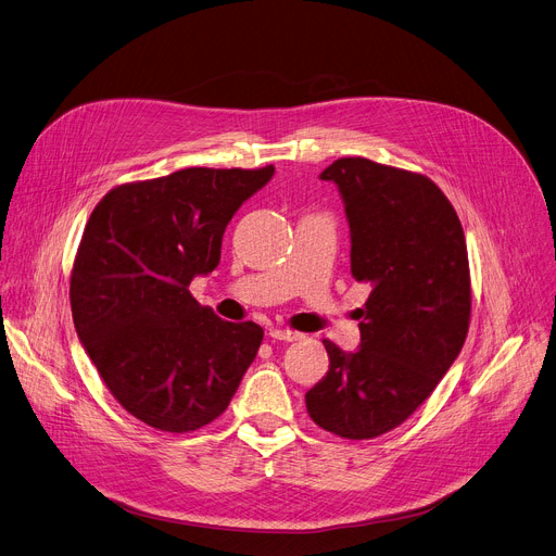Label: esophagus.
<instances>
[{"instance_id":"obj_1","label":"esophagus","mask_w":556,"mask_h":556,"mask_svg":"<svg viewBox=\"0 0 556 556\" xmlns=\"http://www.w3.org/2000/svg\"><path fill=\"white\" fill-rule=\"evenodd\" d=\"M268 336L273 340H279V342H294L302 338V332H294V330H288V328H270Z\"/></svg>"}]
</instances>
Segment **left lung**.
Instances as JSON below:
<instances>
[{"mask_svg": "<svg viewBox=\"0 0 556 556\" xmlns=\"http://www.w3.org/2000/svg\"><path fill=\"white\" fill-rule=\"evenodd\" d=\"M319 178L338 185L351 275L371 294L357 308V351L324 340L330 364L306 409L321 429L366 440L409 418L458 357L471 313L467 243L454 205L422 174L355 156Z\"/></svg>", "mask_w": 556, "mask_h": 556, "instance_id": "1", "label": "left lung"}]
</instances>
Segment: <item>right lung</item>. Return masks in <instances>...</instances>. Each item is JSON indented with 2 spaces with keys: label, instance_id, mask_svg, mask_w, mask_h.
Masks as SVG:
<instances>
[{
  "label": "right lung",
  "instance_id": "1",
  "mask_svg": "<svg viewBox=\"0 0 556 556\" xmlns=\"http://www.w3.org/2000/svg\"><path fill=\"white\" fill-rule=\"evenodd\" d=\"M275 167H188L125 182L91 212L71 273V313L100 378L161 431H197L228 409L264 340L190 292L218 266L235 212Z\"/></svg>",
  "mask_w": 556,
  "mask_h": 556
}]
</instances>
